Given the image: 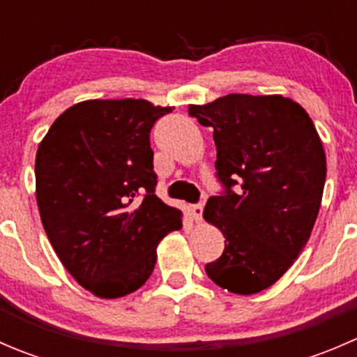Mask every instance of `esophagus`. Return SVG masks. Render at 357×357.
I'll return each mask as SVG.
<instances>
[{
	"mask_svg": "<svg viewBox=\"0 0 357 357\" xmlns=\"http://www.w3.org/2000/svg\"><path fill=\"white\" fill-rule=\"evenodd\" d=\"M192 212H193V219H195L197 222H202V214H204V205H202V204L193 205Z\"/></svg>",
	"mask_w": 357,
	"mask_h": 357,
	"instance_id": "34e87169",
	"label": "esophagus"
}]
</instances>
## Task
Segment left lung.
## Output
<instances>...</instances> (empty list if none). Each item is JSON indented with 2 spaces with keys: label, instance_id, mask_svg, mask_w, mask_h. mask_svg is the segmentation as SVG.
I'll return each instance as SVG.
<instances>
[{
  "label": "left lung",
  "instance_id": "left-lung-1",
  "mask_svg": "<svg viewBox=\"0 0 357 357\" xmlns=\"http://www.w3.org/2000/svg\"><path fill=\"white\" fill-rule=\"evenodd\" d=\"M188 114L214 129L226 186L204 208L226 238L205 273L231 294H259L285 275L311 236L326 178L323 143L307 112L282 95L231 93L190 105ZM233 184L243 190L233 194Z\"/></svg>",
  "mask_w": 357,
  "mask_h": 357
}]
</instances>
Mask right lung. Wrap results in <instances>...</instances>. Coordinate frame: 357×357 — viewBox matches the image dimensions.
Instances as JSON below:
<instances>
[{"label": "right lung", "instance_id": "right-lung-1", "mask_svg": "<svg viewBox=\"0 0 357 357\" xmlns=\"http://www.w3.org/2000/svg\"><path fill=\"white\" fill-rule=\"evenodd\" d=\"M171 110L146 100H86L60 114L38 146L45 231L63 268L96 297L145 285L160 240L183 226L181 211L155 195L150 149L153 124Z\"/></svg>", "mask_w": 357, "mask_h": 357}]
</instances>
